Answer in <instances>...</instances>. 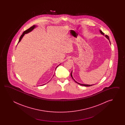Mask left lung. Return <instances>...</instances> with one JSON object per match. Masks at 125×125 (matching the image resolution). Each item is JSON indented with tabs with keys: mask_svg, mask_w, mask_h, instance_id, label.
<instances>
[{
	"mask_svg": "<svg viewBox=\"0 0 125 125\" xmlns=\"http://www.w3.org/2000/svg\"><path fill=\"white\" fill-rule=\"evenodd\" d=\"M100 32H101V33L103 35H104V32H103L102 31H101V30H100ZM105 37L109 40V42H110V40H109V37L108 36V35H105ZM72 72H71V77H72V78L73 79V80H74V82L75 83H77L78 84H80V85H81V86H86V87H89V86H93V85H94V84H92V85H89V84H82V83H78L77 82H76L75 80L74 79V78H73V76H72Z\"/></svg>",
	"mask_w": 125,
	"mask_h": 125,
	"instance_id": "left-lung-1",
	"label": "left lung"
}]
</instances>
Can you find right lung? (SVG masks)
Returning a JSON list of instances; mask_svg holds the SVG:
<instances>
[{"instance_id": "add662e5", "label": "right lung", "mask_w": 125, "mask_h": 125, "mask_svg": "<svg viewBox=\"0 0 125 125\" xmlns=\"http://www.w3.org/2000/svg\"><path fill=\"white\" fill-rule=\"evenodd\" d=\"M36 27V26L34 25H33L31 27H30V28H29V29H27L26 30H25V31H24V32H23V33H22V34L21 35V37H20V39H19L18 43L20 42H21V39H22V38H23V37H24V34H26V33H29V32H31L32 30L33 29H34V28H35ZM58 66L56 67L55 69H56V68H57L58 66ZM44 84H43V85H44Z\"/></svg>"}]
</instances>
